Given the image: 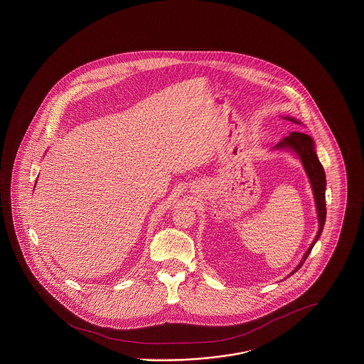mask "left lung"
<instances>
[{"label": "left lung", "instance_id": "left-lung-1", "mask_svg": "<svg viewBox=\"0 0 364 364\" xmlns=\"http://www.w3.org/2000/svg\"><path fill=\"white\" fill-rule=\"evenodd\" d=\"M287 120L300 124V122L294 120V119H289V117ZM275 148H291L299 154V157H300V160L304 166V169L309 175L312 189H314V195H315V200H316V208H318V218H319L318 235H316L315 240L311 244V247L307 250V252L304 255L303 260L300 262V264L291 274V275H294L299 268L303 265V263L306 262V259L309 257V252L312 251L315 242H318L321 231H323L324 223H326V213H327L326 212V193H324L326 192V173H324L323 166L320 164L319 159H318L316 152H315L314 141H312V139L309 137V134L303 132H289V136H287L280 143L275 145Z\"/></svg>", "mask_w": 364, "mask_h": 364}]
</instances>
